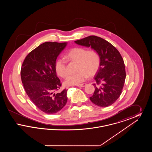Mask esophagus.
<instances>
[{
  "label": "esophagus",
  "instance_id": "34e87169",
  "mask_svg": "<svg viewBox=\"0 0 152 152\" xmlns=\"http://www.w3.org/2000/svg\"><path fill=\"white\" fill-rule=\"evenodd\" d=\"M87 86V84H86V83H83V84H79V85H77V87H86Z\"/></svg>",
  "mask_w": 152,
  "mask_h": 152
}]
</instances>
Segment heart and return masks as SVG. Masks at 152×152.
<instances>
[{
    "label": "heart",
    "instance_id": "b5f03b06",
    "mask_svg": "<svg viewBox=\"0 0 152 152\" xmlns=\"http://www.w3.org/2000/svg\"><path fill=\"white\" fill-rule=\"evenodd\" d=\"M68 60L78 63L77 71L75 74L69 75L65 79L64 85L72 86L79 85L88 77L92 76L98 72L101 59L99 53L94 50H87L83 47H76L71 49L66 55ZM55 69L58 75L65 77L68 75L65 61L58 58L55 63Z\"/></svg>",
    "mask_w": 152,
    "mask_h": 152
}]
</instances>
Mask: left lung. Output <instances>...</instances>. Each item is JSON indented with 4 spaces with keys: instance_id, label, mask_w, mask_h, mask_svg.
<instances>
[{
    "instance_id": "left-lung-1",
    "label": "left lung",
    "mask_w": 152,
    "mask_h": 152,
    "mask_svg": "<svg viewBox=\"0 0 152 152\" xmlns=\"http://www.w3.org/2000/svg\"><path fill=\"white\" fill-rule=\"evenodd\" d=\"M75 43L91 47L97 51L101 64L94 79V93L90 100L95 105L107 107L113 104L121 94L126 73L124 60L116 48L107 40L96 36H89Z\"/></svg>"
}]
</instances>
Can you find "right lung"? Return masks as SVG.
<instances>
[{
	"label": "right lung",
	"instance_id": "right-lung-1",
	"mask_svg": "<svg viewBox=\"0 0 152 152\" xmlns=\"http://www.w3.org/2000/svg\"><path fill=\"white\" fill-rule=\"evenodd\" d=\"M67 43L45 42L29 52L21 68V79L26 94L36 107L47 114L60 111L67 102V90L56 93L61 86L55 63Z\"/></svg>",
	"mask_w": 152,
	"mask_h": 152
}]
</instances>
